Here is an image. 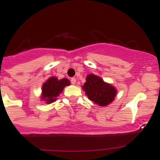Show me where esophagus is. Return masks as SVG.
I'll return each instance as SVG.
<instances>
[{
  "mask_svg": "<svg viewBox=\"0 0 160 160\" xmlns=\"http://www.w3.org/2000/svg\"><path fill=\"white\" fill-rule=\"evenodd\" d=\"M70 82H71V84L73 85H75L76 84V79L75 78H71V80H70Z\"/></svg>",
  "mask_w": 160,
  "mask_h": 160,
  "instance_id": "obj_1",
  "label": "esophagus"
}]
</instances>
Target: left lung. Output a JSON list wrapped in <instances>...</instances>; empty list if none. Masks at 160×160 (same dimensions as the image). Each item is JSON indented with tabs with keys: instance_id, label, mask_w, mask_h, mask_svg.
<instances>
[{
	"instance_id": "8db88e82",
	"label": "left lung",
	"mask_w": 160,
	"mask_h": 160,
	"mask_svg": "<svg viewBox=\"0 0 160 160\" xmlns=\"http://www.w3.org/2000/svg\"><path fill=\"white\" fill-rule=\"evenodd\" d=\"M82 87L89 99L100 107L111 104L117 94L115 87L103 81L101 77L93 73L87 76L86 82Z\"/></svg>"
}]
</instances>
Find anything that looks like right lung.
<instances>
[{"mask_svg":"<svg viewBox=\"0 0 160 160\" xmlns=\"http://www.w3.org/2000/svg\"><path fill=\"white\" fill-rule=\"evenodd\" d=\"M70 82L67 78L58 79L56 77H50L42 84L41 100L47 104L56 101L57 97L62 92L66 87L70 86Z\"/></svg>","mask_w":160,"mask_h":160,"instance_id":"add662e5","label":"right lung"}]
</instances>
